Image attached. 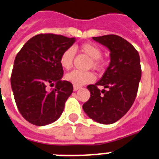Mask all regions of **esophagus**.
Instances as JSON below:
<instances>
[{"mask_svg": "<svg viewBox=\"0 0 159 159\" xmlns=\"http://www.w3.org/2000/svg\"><path fill=\"white\" fill-rule=\"evenodd\" d=\"M78 89H80V87H78V86H73V90L77 91Z\"/></svg>", "mask_w": 159, "mask_h": 159, "instance_id": "1", "label": "esophagus"}]
</instances>
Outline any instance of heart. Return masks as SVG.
<instances>
[{
	"label": "heart",
	"mask_w": 159,
	"mask_h": 159,
	"mask_svg": "<svg viewBox=\"0 0 159 159\" xmlns=\"http://www.w3.org/2000/svg\"><path fill=\"white\" fill-rule=\"evenodd\" d=\"M79 50L85 55L91 58L89 67L96 71H100L103 68L104 61L101 58L102 52L97 45L93 43H84L80 46ZM74 58V50L72 48H68L61 53L59 59L61 66L65 70H68L72 66ZM65 79L67 82H71L74 86H82V85L90 83L95 79L94 75L90 71H72L65 76Z\"/></svg>",
	"instance_id": "heart-1"
}]
</instances>
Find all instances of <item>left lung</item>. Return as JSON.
Masks as SVG:
<instances>
[{"mask_svg": "<svg viewBox=\"0 0 159 159\" xmlns=\"http://www.w3.org/2000/svg\"><path fill=\"white\" fill-rule=\"evenodd\" d=\"M93 39L110 50L111 61L100 81L88 86L90 98L82 108L96 122L112 124L123 117L135 101L142 75L140 57L133 45L119 36ZM99 85L107 90L101 91Z\"/></svg>", "mask_w": 159, "mask_h": 159, "instance_id": "1", "label": "left lung"}]
</instances>
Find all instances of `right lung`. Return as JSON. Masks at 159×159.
Listing matches in <instances>:
<instances>
[{
    "mask_svg": "<svg viewBox=\"0 0 159 159\" xmlns=\"http://www.w3.org/2000/svg\"><path fill=\"white\" fill-rule=\"evenodd\" d=\"M75 42L52 33L38 34L26 42L15 58L11 84L19 112L36 126L55 122L73 91L71 82L62 81L61 53ZM52 86L48 89V86Z\"/></svg>",
    "mask_w": 159,
    "mask_h": 159,
    "instance_id": "1",
    "label": "right lung"
}]
</instances>
